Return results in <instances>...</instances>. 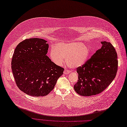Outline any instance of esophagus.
<instances>
[{"label":"esophagus","mask_w":127,"mask_h":127,"mask_svg":"<svg viewBox=\"0 0 127 127\" xmlns=\"http://www.w3.org/2000/svg\"><path fill=\"white\" fill-rule=\"evenodd\" d=\"M63 73H64V74H69V73H70V71H69V70H65L64 71Z\"/></svg>","instance_id":"obj_1"}]
</instances>
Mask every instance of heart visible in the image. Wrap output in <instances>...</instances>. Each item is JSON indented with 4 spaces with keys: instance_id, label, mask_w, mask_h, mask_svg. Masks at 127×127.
Listing matches in <instances>:
<instances>
[{
    "instance_id": "obj_1",
    "label": "heart",
    "mask_w": 127,
    "mask_h": 127,
    "mask_svg": "<svg viewBox=\"0 0 127 127\" xmlns=\"http://www.w3.org/2000/svg\"><path fill=\"white\" fill-rule=\"evenodd\" d=\"M90 54L89 48L83 42L72 41L60 42L57 44L56 48H52L50 57L57 66H62L66 58L67 63L72 67L77 68L87 62Z\"/></svg>"
}]
</instances>
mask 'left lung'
Returning <instances> with one entry per match:
<instances>
[{"instance_id":"left-lung-1","label":"left lung","mask_w":127,"mask_h":127,"mask_svg":"<svg viewBox=\"0 0 127 127\" xmlns=\"http://www.w3.org/2000/svg\"><path fill=\"white\" fill-rule=\"evenodd\" d=\"M101 43V48L77 68L78 78L74 89L79 95L91 96L101 93L116 76L118 61L116 50L109 42Z\"/></svg>"}]
</instances>
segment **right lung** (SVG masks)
<instances>
[{"mask_svg":"<svg viewBox=\"0 0 127 127\" xmlns=\"http://www.w3.org/2000/svg\"><path fill=\"white\" fill-rule=\"evenodd\" d=\"M47 41L38 38L21 42L15 50L11 69L17 86L28 95L45 96L54 89L64 68L47 56Z\"/></svg>","mask_w":127,"mask_h":127,"instance_id":"add662e5","label":"right lung"}]
</instances>
